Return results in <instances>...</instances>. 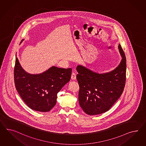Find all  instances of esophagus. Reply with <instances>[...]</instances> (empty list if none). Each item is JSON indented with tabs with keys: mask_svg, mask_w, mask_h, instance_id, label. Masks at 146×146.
<instances>
[{
	"mask_svg": "<svg viewBox=\"0 0 146 146\" xmlns=\"http://www.w3.org/2000/svg\"><path fill=\"white\" fill-rule=\"evenodd\" d=\"M76 78V74H75L74 73H73L72 74V75H71V79H72V80H75Z\"/></svg>",
	"mask_w": 146,
	"mask_h": 146,
	"instance_id": "esophagus-1",
	"label": "esophagus"
}]
</instances>
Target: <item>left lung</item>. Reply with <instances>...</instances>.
<instances>
[{
    "label": "left lung",
    "instance_id": "left-lung-1",
    "mask_svg": "<svg viewBox=\"0 0 146 146\" xmlns=\"http://www.w3.org/2000/svg\"><path fill=\"white\" fill-rule=\"evenodd\" d=\"M118 48L122 60L111 71L99 73L81 65L76 67L79 104L87 114H100L110 110L123 93L126 80V57L120 44Z\"/></svg>",
    "mask_w": 146,
    "mask_h": 146
}]
</instances>
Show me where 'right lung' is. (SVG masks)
I'll return each mask as SVG.
<instances>
[{"instance_id":"right-lung-1","label":"right lung","mask_w":146,"mask_h":146,"mask_svg":"<svg viewBox=\"0 0 146 146\" xmlns=\"http://www.w3.org/2000/svg\"><path fill=\"white\" fill-rule=\"evenodd\" d=\"M71 74V68L55 66L39 74L29 73L21 66L16 55L14 82L16 90L24 103L33 110L40 112L51 110L55 106L58 92L70 81Z\"/></svg>"}]
</instances>
